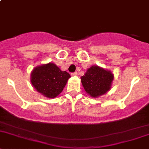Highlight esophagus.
Wrapping results in <instances>:
<instances>
[{"instance_id":"34e87169","label":"esophagus","mask_w":149,"mask_h":149,"mask_svg":"<svg viewBox=\"0 0 149 149\" xmlns=\"http://www.w3.org/2000/svg\"><path fill=\"white\" fill-rule=\"evenodd\" d=\"M77 72H73V73H70V74H71V76H76V75H77Z\"/></svg>"}]
</instances>
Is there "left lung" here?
I'll return each mask as SVG.
<instances>
[{
	"instance_id": "1",
	"label": "left lung",
	"mask_w": 149,
	"mask_h": 149,
	"mask_svg": "<svg viewBox=\"0 0 149 149\" xmlns=\"http://www.w3.org/2000/svg\"><path fill=\"white\" fill-rule=\"evenodd\" d=\"M81 79L85 91L92 97H97L109 90L113 75L111 71L95 65L88 69Z\"/></svg>"
}]
</instances>
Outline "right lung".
I'll use <instances>...</instances> for the list:
<instances>
[{
	"label": "right lung",
	"instance_id": "right-lung-1",
	"mask_svg": "<svg viewBox=\"0 0 149 149\" xmlns=\"http://www.w3.org/2000/svg\"><path fill=\"white\" fill-rule=\"evenodd\" d=\"M70 75L62 71L53 63L36 67L31 73V83L35 89L45 97L54 98L64 89Z\"/></svg>",
	"mask_w": 149,
	"mask_h": 149
}]
</instances>
